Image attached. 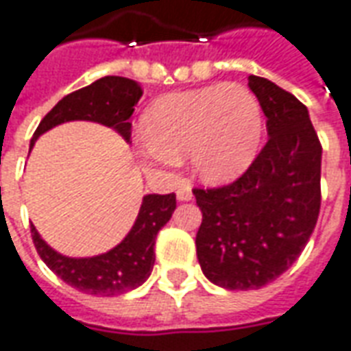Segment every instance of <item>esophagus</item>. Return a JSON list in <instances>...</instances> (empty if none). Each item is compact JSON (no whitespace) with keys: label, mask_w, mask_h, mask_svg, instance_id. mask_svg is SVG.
I'll list each match as a JSON object with an SVG mask.
<instances>
[{"label":"esophagus","mask_w":351,"mask_h":351,"mask_svg":"<svg viewBox=\"0 0 351 351\" xmlns=\"http://www.w3.org/2000/svg\"><path fill=\"white\" fill-rule=\"evenodd\" d=\"M178 200H181V202H189V200H193V191H191L189 185H183V187L178 191Z\"/></svg>","instance_id":"1"}]
</instances>
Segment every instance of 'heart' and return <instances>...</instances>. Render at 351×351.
I'll list each match as a JSON object with an SVG mask.
<instances>
[{"mask_svg":"<svg viewBox=\"0 0 351 351\" xmlns=\"http://www.w3.org/2000/svg\"><path fill=\"white\" fill-rule=\"evenodd\" d=\"M140 158L149 173L170 176L189 153L208 183H227L247 170L259 153L263 109L242 84H211L162 96L143 115Z\"/></svg>","mask_w":351,"mask_h":351,"instance_id":"b5f03b06","label":"heart"}]
</instances>
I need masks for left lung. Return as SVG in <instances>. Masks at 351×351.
<instances>
[{
	"label": "left lung",
	"mask_w": 351,
	"mask_h": 351,
	"mask_svg": "<svg viewBox=\"0 0 351 351\" xmlns=\"http://www.w3.org/2000/svg\"><path fill=\"white\" fill-rule=\"evenodd\" d=\"M250 88L268 141L228 185L193 189L202 210L196 255L204 276L232 291L261 289L297 261L322 206V143L306 106L265 77Z\"/></svg>",
	"instance_id": "1"
}]
</instances>
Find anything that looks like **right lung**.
<instances>
[{"mask_svg": "<svg viewBox=\"0 0 351 351\" xmlns=\"http://www.w3.org/2000/svg\"><path fill=\"white\" fill-rule=\"evenodd\" d=\"M140 98L141 88L136 81L117 75L101 77L88 86L64 96L43 117L29 145H34L43 132L66 121H94L113 126L124 140L130 141V117ZM173 210V193L143 196L136 223L123 242L108 253L88 259L60 255L45 243L34 225L32 240L45 265L68 285L86 295L115 297L140 287L151 276L155 265V238L158 230L170 221Z\"/></svg>", "mask_w": 351, "mask_h": 351, "instance_id": "1", "label": "right lung"}]
</instances>
